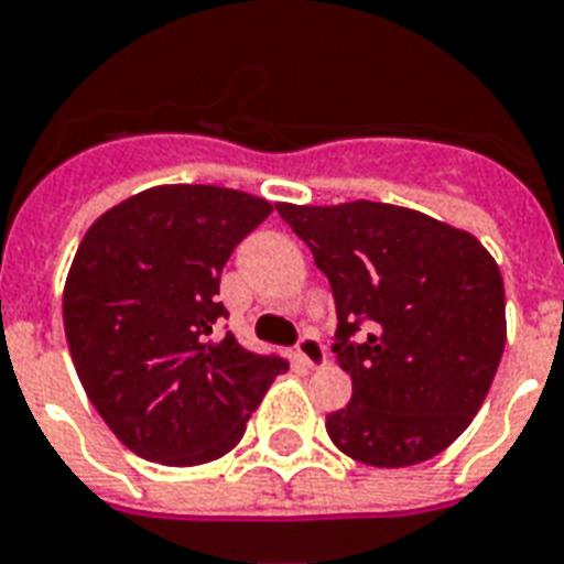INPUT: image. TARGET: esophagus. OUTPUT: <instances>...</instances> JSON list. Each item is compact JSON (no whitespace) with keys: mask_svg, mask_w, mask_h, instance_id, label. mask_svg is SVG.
I'll use <instances>...</instances> for the list:
<instances>
[{"mask_svg":"<svg viewBox=\"0 0 564 564\" xmlns=\"http://www.w3.org/2000/svg\"><path fill=\"white\" fill-rule=\"evenodd\" d=\"M295 351H299V360L307 369H319L322 364L328 360L325 343H322V339L316 337V334H304V337L299 339V346H295Z\"/></svg>","mask_w":564,"mask_h":564,"instance_id":"1","label":"esophagus"}]
</instances>
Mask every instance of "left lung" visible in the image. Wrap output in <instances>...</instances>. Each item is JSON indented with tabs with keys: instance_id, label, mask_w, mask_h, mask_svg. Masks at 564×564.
<instances>
[{
	"instance_id": "left-lung-1",
	"label": "left lung",
	"mask_w": 564,
	"mask_h": 564,
	"mask_svg": "<svg viewBox=\"0 0 564 564\" xmlns=\"http://www.w3.org/2000/svg\"><path fill=\"white\" fill-rule=\"evenodd\" d=\"M278 213L307 242L337 304L334 351L351 376V402L325 420L334 446L369 467L444 453L500 367V265L473 234L408 206L278 204Z\"/></svg>"
}]
</instances>
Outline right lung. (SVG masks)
Listing matches in <instances>:
<instances>
[{"instance_id":"right-lung-1","label":"right lung","mask_w":564,"mask_h":564,"mask_svg":"<svg viewBox=\"0 0 564 564\" xmlns=\"http://www.w3.org/2000/svg\"><path fill=\"white\" fill-rule=\"evenodd\" d=\"M221 186H153L102 213L64 283V334L85 393L127 449L167 467L230 453L274 378L227 330L221 269L272 215Z\"/></svg>"}]
</instances>
